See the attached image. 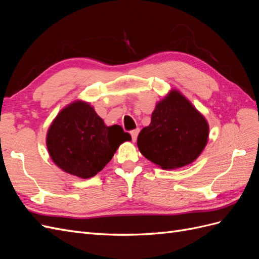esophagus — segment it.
Listing matches in <instances>:
<instances>
[{
  "label": "esophagus",
  "mask_w": 259,
  "mask_h": 259,
  "mask_svg": "<svg viewBox=\"0 0 259 259\" xmlns=\"http://www.w3.org/2000/svg\"><path fill=\"white\" fill-rule=\"evenodd\" d=\"M138 133H139V128H136V130H133V131H131V136H132L133 142H135V140L137 139Z\"/></svg>",
  "instance_id": "obj_1"
}]
</instances>
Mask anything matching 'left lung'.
<instances>
[{"mask_svg":"<svg viewBox=\"0 0 259 259\" xmlns=\"http://www.w3.org/2000/svg\"><path fill=\"white\" fill-rule=\"evenodd\" d=\"M208 124L179 92L173 90L159 101L149 126L137 138L139 151L163 169L192 163L202 153L208 138Z\"/></svg>","mask_w":259,"mask_h":259,"instance_id":"1","label":"left lung"}]
</instances>
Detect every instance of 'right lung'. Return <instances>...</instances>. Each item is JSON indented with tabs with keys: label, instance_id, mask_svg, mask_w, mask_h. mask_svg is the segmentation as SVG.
I'll list each match as a JSON object with an SVG mask.
<instances>
[{
	"label": "right lung",
	"instance_id": "obj_1",
	"mask_svg": "<svg viewBox=\"0 0 259 259\" xmlns=\"http://www.w3.org/2000/svg\"><path fill=\"white\" fill-rule=\"evenodd\" d=\"M131 139L120 125L107 126L90 104L76 100L55 117L46 146L59 168L86 179L103 169L119 146Z\"/></svg>",
	"mask_w": 259,
	"mask_h": 259
}]
</instances>
